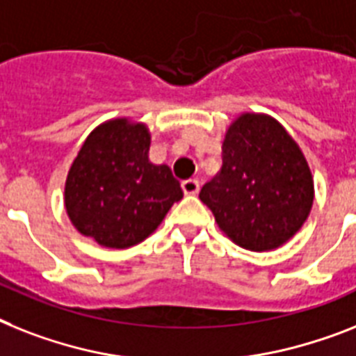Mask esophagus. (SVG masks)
<instances>
[{"mask_svg":"<svg viewBox=\"0 0 356 356\" xmlns=\"http://www.w3.org/2000/svg\"><path fill=\"white\" fill-rule=\"evenodd\" d=\"M181 189L185 195H196L200 191V181L196 178H189V180L181 181Z\"/></svg>","mask_w":356,"mask_h":356,"instance_id":"esophagus-1","label":"esophagus"}]
</instances>
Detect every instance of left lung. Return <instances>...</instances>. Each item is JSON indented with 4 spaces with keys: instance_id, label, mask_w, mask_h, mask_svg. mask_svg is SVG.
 Returning <instances> with one entry per match:
<instances>
[{
    "instance_id": "left-lung-1",
    "label": "left lung",
    "mask_w": 356,
    "mask_h": 356,
    "mask_svg": "<svg viewBox=\"0 0 356 356\" xmlns=\"http://www.w3.org/2000/svg\"><path fill=\"white\" fill-rule=\"evenodd\" d=\"M200 200L218 227L249 251H271L302 227L313 205L304 154L277 120L242 114L222 145V171Z\"/></svg>"
}]
</instances>
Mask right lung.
I'll return each mask as SVG.
<instances>
[{
	"mask_svg": "<svg viewBox=\"0 0 356 356\" xmlns=\"http://www.w3.org/2000/svg\"><path fill=\"white\" fill-rule=\"evenodd\" d=\"M149 145L145 125L127 120H111L90 132L65 185L67 213L79 233L105 248H131L181 200L171 169L149 161Z\"/></svg>",
	"mask_w": 356,
	"mask_h": 356,
	"instance_id": "right-lung-1",
	"label": "right lung"
}]
</instances>
